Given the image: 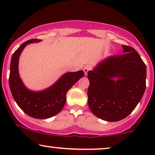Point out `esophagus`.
I'll return each instance as SVG.
<instances>
[{"instance_id":"1","label":"esophagus","mask_w":155,"mask_h":155,"mask_svg":"<svg viewBox=\"0 0 155 155\" xmlns=\"http://www.w3.org/2000/svg\"><path fill=\"white\" fill-rule=\"evenodd\" d=\"M91 69H92V66H91L90 65H85V66H84V68H83V71L84 72V74H85V75H87V72L90 71V70H91Z\"/></svg>"}]
</instances>
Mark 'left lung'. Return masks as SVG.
<instances>
[{
  "instance_id": "left-lung-1",
  "label": "left lung",
  "mask_w": 155,
  "mask_h": 155,
  "mask_svg": "<svg viewBox=\"0 0 155 155\" xmlns=\"http://www.w3.org/2000/svg\"><path fill=\"white\" fill-rule=\"evenodd\" d=\"M122 46L124 54L105 58L87 73L89 107L93 114L107 121L127 117L146 88L145 63L133 47Z\"/></svg>"
}]
</instances>
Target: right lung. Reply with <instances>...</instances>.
I'll return each instance as SVG.
<instances>
[{
    "instance_id": "obj_1",
    "label": "right lung",
    "mask_w": 155,
    "mask_h": 155,
    "mask_svg": "<svg viewBox=\"0 0 155 155\" xmlns=\"http://www.w3.org/2000/svg\"><path fill=\"white\" fill-rule=\"evenodd\" d=\"M40 41L37 39L28 40L21 44L12 54L9 85L15 101L25 114L32 118L44 119L56 115L63 109L66 101L68 91L78 80L83 77L84 73L83 71L70 72L64 74L49 88L41 92H33L28 90L22 83L19 75V57L27 44Z\"/></svg>"
}]
</instances>
